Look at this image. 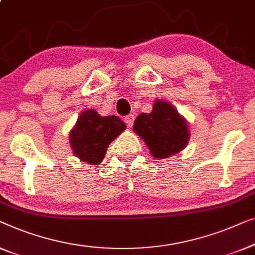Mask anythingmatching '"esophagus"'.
<instances>
[{"mask_svg": "<svg viewBox=\"0 0 255 255\" xmlns=\"http://www.w3.org/2000/svg\"><path fill=\"white\" fill-rule=\"evenodd\" d=\"M134 120H135V116L134 114H129L126 118H125V123L127 124L128 127H131L132 124H134Z\"/></svg>", "mask_w": 255, "mask_h": 255, "instance_id": "esophagus-1", "label": "esophagus"}]
</instances>
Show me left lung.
Returning a JSON list of instances; mask_svg holds the SVG:
<instances>
[{"label": "left lung", "mask_w": 255, "mask_h": 255, "mask_svg": "<svg viewBox=\"0 0 255 255\" xmlns=\"http://www.w3.org/2000/svg\"><path fill=\"white\" fill-rule=\"evenodd\" d=\"M132 128L144 139L156 158H166L179 152L189 138L186 120L171 104L163 100L155 102L152 112L139 114Z\"/></svg>", "instance_id": "8db88e82"}]
</instances>
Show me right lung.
Listing matches in <instances>:
<instances>
[{
    "instance_id": "add662e5",
    "label": "right lung",
    "mask_w": 255,
    "mask_h": 255,
    "mask_svg": "<svg viewBox=\"0 0 255 255\" xmlns=\"http://www.w3.org/2000/svg\"><path fill=\"white\" fill-rule=\"evenodd\" d=\"M126 129L117 116L102 117L95 110L84 111L70 131L74 153L83 162L97 165L104 159L110 143Z\"/></svg>"
}]
</instances>
